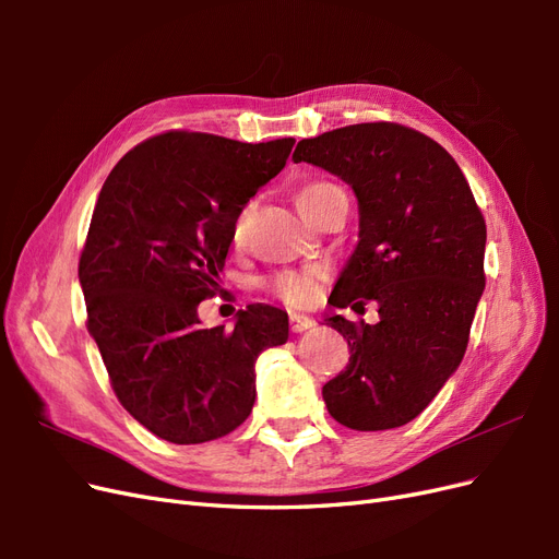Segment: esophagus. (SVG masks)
Returning <instances> with one entry per match:
<instances>
[{"instance_id":"34e87169","label":"esophagus","mask_w":559,"mask_h":559,"mask_svg":"<svg viewBox=\"0 0 559 559\" xmlns=\"http://www.w3.org/2000/svg\"><path fill=\"white\" fill-rule=\"evenodd\" d=\"M314 329V319L306 317V314H292V331L294 333H306V331H312Z\"/></svg>"}]
</instances>
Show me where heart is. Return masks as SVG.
<instances>
[{"mask_svg": "<svg viewBox=\"0 0 559 559\" xmlns=\"http://www.w3.org/2000/svg\"><path fill=\"white\" fill-rule=\"evenodd\" d=\"M341 193H343L341 186H335L333 181L317 179V181H308L306 186H300L294 200H296L298 212L312 224L314 216L324 210L335 195H341ZM249 218H251L249 207H242L238 214H235L233 224H230V240L235 247L247 245ZM319 282H321L319 267L282 270V273H275L273 277L265 280V289L275 298H280L282 302H286L289 308H308L317 300Z\"/></svg>", "mask_w": 559, "mask_h": 559, "instance_id": "b5f03b06", "label": "heart"}]
</instances>
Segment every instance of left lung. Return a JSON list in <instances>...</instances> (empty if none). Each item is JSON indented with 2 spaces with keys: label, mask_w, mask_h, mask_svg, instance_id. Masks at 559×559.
I'll return each instance as SVG.
<instances>
[{
  "label": "left lung",
  "mask_w": 559,
  "mask_h": 559,
  "mask_svg": "<svg viewBox=\"0 0 559 559\" xmlns=\"http://www.w3.org/2000/svg\"><path fill=\"white\" fill-rule=\"evenodd\" d=\"M294 160L345 179L359 200V245L331 306L378 302V324L331 317L349 366L324 384L331 417L357 431L408 425L462 364L485 289V216L460 165L408 126H345L298 142Z\"/></svg>",
  "instance_id": "8db88e82"
}]
</instances>
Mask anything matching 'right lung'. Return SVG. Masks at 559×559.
Wrapping results in <instances>:
<instances>
[{
    "instance_id": "right-lung-1",
    "label": "right lung",
    "mask_w": 559,
    "mask_h": 559,
    "mask_svg": "<svg viewBox=\"0 0 559 559\" xmlns=\"http://www.w3.org/2000/svg\"><path fill=\"white\" fill-rule=\"evenodd\" d=\"M296 140L247 144L167 130L116 163L79 259L86 326L123 408L177 445L238 429L257 399L253 364L289 341L275 308L202 329L200 300L218 289L230 224L280 175Z\"/></svg>"
}]
</instances>
